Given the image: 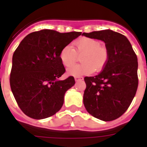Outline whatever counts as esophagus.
<instances>
[{
	"mask_svg": "<svg viewBox=\"0 0 147 147\" xmlns=\"http://www.w3.org/2000/svg\"><path fill=\"white\" fill-rule=\"evenodd\" d=\"M75 80H76V82H78V81H82V80H83V77H82V76H79V77H76V78H75Z\"/></svg>",
	"mask_w": 147,
	"mask_h": 147,
	"instance_id": "obj_1",
	"label": "esophagus"
}]
</instances>
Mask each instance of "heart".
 Listing matches in <instances>:
<instances>
[{"label": "heart", "instance_id": "1", "mask_svg": "<svg viewBox=\"0 0 147 147\" xmlns=\"http://www.w3.org/2000/svg\"><path fill=\"white\" fill-rule=\"evenodd\" d=\"M74 49L70 46H65L59 53V59L65 67H70L77 60V55L82 64L75 65L67 70L69 76L79 77L90 75L94 71H101L107 65L109 59L108 49L100 46L99 40L88 37H81L73 42Z\"/></svg>", "mask_w": 147, "mask_h": 147}]
</instances>
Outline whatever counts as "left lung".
<instances>
[{
	"label": "left lung",
	"mask_w": 147,
	"mask_h": 147,
	"mask_svg": "<svg viewBox=\"0 0 147 147\" xmlns=\"http://www.w3.org/2000/svg\"><path fill=\"white\" fill-rule=\"evenodd\" d=\"M82 35L104 41L109 52V59L102 71L94 77L85 78L84 105L94 117L114 121L124 114L137 92V55L125 36L111 30Z\"/></svg>",
	"instance_id": "obj_1"
}]
</instances>
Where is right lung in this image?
<instances>
[{"label":"right lung","instance_id":"add662e5","mask_svg":"<svg viewBox=\"0 0 147 147\" xmlns=\"http://www.w3.org/2000/svg\"><path fill=\"white\" fill-rule=\"evenodd\" d=\"M81 34L42 30L30 33L20 42L13 55L10 85L26 115L40 120L61 109L65 92L76 82L72 76L58 80L65 71L59 53Z\"/></svg>","mask_w":147,"mask_h":147}]
</instances>
